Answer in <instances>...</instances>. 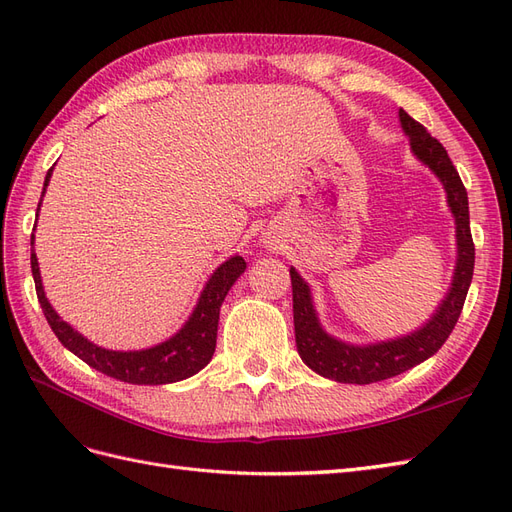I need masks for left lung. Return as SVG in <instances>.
<instances>
[{
	"label": "left lung",
	"mask_w": 512,
	"mask_h": 512,
	"mask_svg": "<svg viewBox=\"0 0 512 512\" xmlns=\"http://www.w3.org/2000/svg\"><path fill=\"white\" fill-rule=\"evenodd\" d=\"M399 123L410 141L412 156L427 166L446 192L448 211L455 220L457 258L453 280L433 314L421 327L391 339H378L369 344H352L331 335L322 327L318 309L314 305L312 288L301 273L290 267L292 280V312L294 337L303 363L318 376L342 384H371L404 374L436 354L455 329L466 301L474 273V243L470 235L468 192L463 188L446 149L433 138L421 123L414 121L404 108H399Z\"/></svg>",
	"instance_id": "1"
}]
</instances>
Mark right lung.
Instances as JSON below:
<instances>
[{
    "label": "right lung",
    "mask_w": 512,
    "mask_h": 512,
    "mask_svg": "<svg viewBox=\"0 0 512 512\" xmlns=\"http://www.w3.org/2000/svg\"><path fill=\"white\" fill-rule=\"evenodd\" d=\"M51 175L53 168L44 177V188L36 215H40L42 198L46 194V185H49ZM34 241L36 235H32V247ZM245 267V260L239 254L224 260L222 265L209 275V280L205 282L203 290H200L188 320L181 324V329L177 333L166 337L164 342L141 350H111L91 342V339L70 327V324L55 312V307L44 294L38 256L36 250H32V275L36 282L38 301L59 342L72 354L79 356V359L85 361L89 367L128 384H170L192 378L200 369L207 367L213 359L215 339H218L220 307L226 299L228 290L235 286V282L243 275Z\"/></svg>",
    "instance_id": "add662e5"
}]
</instances>
